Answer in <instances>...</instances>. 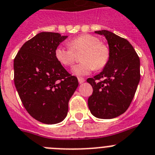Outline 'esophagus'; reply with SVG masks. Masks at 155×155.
I'll return each mask as SVG.
<instances>
[{
    "label": "esophagus",
    "instance_id": "1",
    "mask_svg": "<svg viewBox=\"0 0 155 155\" xmlns=\"http://www.w3.org/2000/svg\"><path fill=\"white\" fill-rule=\"evenodd\" d=\"M78 81H79V84H82V83H83V82H85V79H84V78L79 77V78H78Z\"/></svg>",
    "mask_w": 155,
    "mask_h": 155
}]
</instances>
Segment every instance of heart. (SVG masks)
Segmentation results:
<instances>
[{"mask_svg": "<svg viewBox=\"0 0 155 155\" xmlns=\"http://www.w3.org/2000/svg\"><path fill=\"white\" fill-rule=\"evenodd\" d=\"M68 47L58 46L54 52L56 60L64 66H70L75 60L73 53H81L82 63L72 69V73L82 76L89 74L94 69L105 67L109 59V50L101 43L98 37L91 34H82L72 39L67 43Z\"/></svg>", "mask_w": 155, "mask_h": 155, "instance_id": "heart-1", "label": "heart"}]
</instances>
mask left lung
Instances as JSON below:
<instances>
[{
  "mask_svg": "<svg viewBox=\"0 0 155 155\" xmlns=\"http://www.w3.org/2000/svg\"><path fill=\"white\" fill-rule=\"evenodd\" d=\"M95 33L107 40L109 59L99 74L87 79L93 89L88 106L96 118L111 119L123 114L134 98L140 81V60L125 39L105 30Z\"/></svg>",
  "mask_w": 155,
  "mask_h": 155,
  "instance_id": "left-lung-1",
  "label": "left lung"
}]
</instances>
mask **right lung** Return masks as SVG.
I'll use <instances>...</instances> for the list:
<instances>
[{"mask_svg":"<svg viewBox=\"0 0 155 155\" xmlns=\"http://www.w3.org/2000/svg\"><path fill=\"white\" fill-rule=\"evenodd\" d=\"M68 36L42 32L26 42L14 61V84L24 108L37 121L60 123L68 113L69 101L79 86L56 60V47Z\"/></svg>","mask_w":155,"mask_h":155,"instance_id":"right-lung-1","label":"right lung"}]
</instances>
